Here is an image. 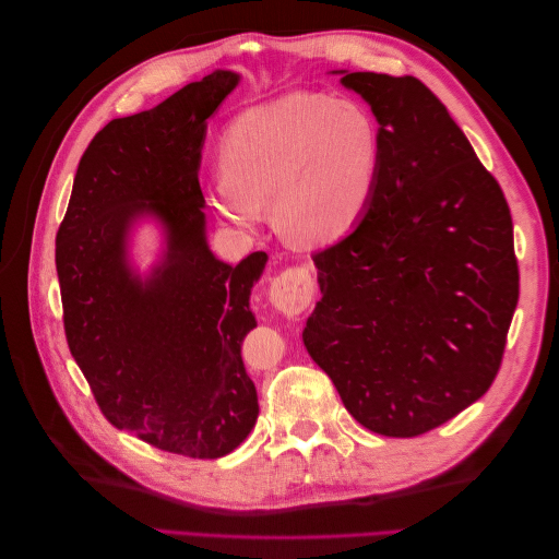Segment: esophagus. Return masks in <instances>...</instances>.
<instances>
[{
    "label": "esophagus",
    "instance_id": "1",
    "mask_svg": "<svg viewBox=\"0 0 559 559\" xmlns=\"http://www.w3.org/2000/svg\"><path fill=\"white\" fill-rule=\"evenodd\" d=\"M314 296L312 277L308 270H284L267 289V300L282 314H298L306 310Z\"/></svg>",
    "mask_w": 559,
    "mask_h": 559
}]
</instances>
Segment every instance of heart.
<instances>
[{
  "label": "heart",
  "instance_id": "obj_1",
  "mask_svg": "<svg viewBox=\"0 0 559 559\" xmlns=\"http://www.w3.org/2000/svg\"><path fill=\"white\" fill-rule=\"evenodd\" d=\"M378 128L359 105L286 93L235 116L218 142L222 175L205 183L218 218L257 228L265 207L286 238L329 245L359 226L376 191Z\"/></svg>",
  "mask_w": 559,
  "mask_h": 559
}]
</instances>
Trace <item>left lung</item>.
Returning a JSON list of instances; mask_svg holds the SVG:
<instances>
[{"label":"left lung","instance_id":"8db88e82","mask_svg":"<svg viewBox=\"0 0 559 559\" xmlns=\"http://www.w3.org/2000/svg\"><path fill=\"white\" fill-rule=\"evenodd\" d=\"M331 74L373 111L380 163L359 226L312 257L321 298L302 343L359 425L411 438L460 415L497 376L520 289L513 222L425 83Z\"/></svg>","mask_w":559,"mask_h":559}]
</instances>
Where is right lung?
I'll use <instances>...</instances> for the list:
<instances>
[{"instance_id": "obj_1", "label": "right lung", "mask_w": 559, "mask_h": 559, "mask_svg": "<svg viewBox=\"0 0 559 559\" xmlns=\"http://www.w3.org/2000/svg\"><path fill=\"white\" fill-rule=\"evenodd\" d=\"M240 74L214 70L154 109L114 118L83 154L56 240L67 345L116 429L216 460L259 417L240 347L267 257L230 265L210 249L200 151ZM159 233L142 269L133 238Z\"/></svg>"}]
</instances>
